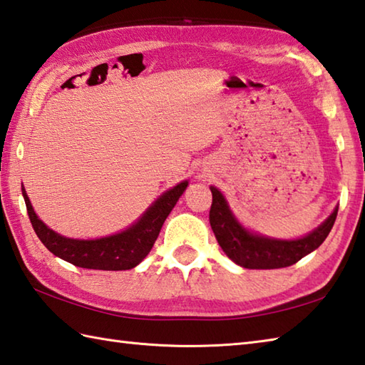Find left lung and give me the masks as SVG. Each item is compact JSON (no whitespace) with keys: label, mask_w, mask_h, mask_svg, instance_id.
Segmentation results:
<instances>
[{"label":"left lung","mask_w":365,"mask_h":365,"mask_svg":"<svg viewBox=\"0 0 365 365\" xmlns=\"http://www.w3.org/2000/svg\"><path fill=\"white\" fill-rule=\"evenodd\" d=\"M210 189L212 192L210 224L215 240L230 259L247 269H277L297 263L323 244L339 211V207H336L322 225L301 240H271L245 230L236 220L222 192L214 185Z\"/></svg>","instance_id":"obj_1"}]
</instances>
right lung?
I'll use <instances>...</instances> for the list:
<instances>
[{
  "label": "right lung",
  "instance_id": "right-lung-1",
  "mask_svg": "<svg viewBox=\"0 0 365 365\" xmlns=\"http://www.w3.org/2000/svg\"><path fill=\"white\" fill-rule=\"evenodd\" d=\"M187 184L189 181H182L173 189L162 193L128 230L107 237H99V240H72V237L58 235L37 217L24 185H21V193H24L26 211L34 232L51 254L73 266L86 267V269L125 271L135 267L150 254L163 222L172 212Z\"/></svg>",
  "mask_w": 365,
  "mask_h": 365
}]
</instances>
